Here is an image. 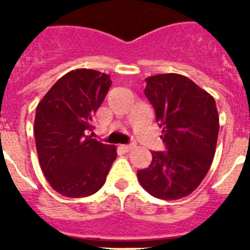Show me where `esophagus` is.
<instances>
[{"mask_svg":"<svg viewBox=\"0 0 250 250\" xmlns=\"http://www.w3.org/2000/svg\"><path fill=\"white\" fill-rule=\"evenodd\" d=\"M134 146H136L134 144H125V146H122V149L125 151H130Z\"/></svg>","mask_w":250,"mask_h":250,"instance_id":"obj_1","label":"esophagus"}]
</instances>
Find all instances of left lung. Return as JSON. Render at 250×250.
Segmentation results:
<instances>
[{"label":"left lung","mask_w":250,"mask_h":250,"mask_svg":"<svg viewBox=\"0 0 250 250\" xmlns=\"http://www.w3.org/2000/svg\"><path fill=\"white\" fill-rule=\"evenodd\" d=\"M146 81L144 93L163 129L167 151H151V164L137 176L157 199H183L201 184L213 160L220 130L216 102L179 74H159Z\"/></svg>","instance_id":"1"}]
</instances>
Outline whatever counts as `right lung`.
I'll return each mask as SVG.
<instances>
[{
  "label": "right lung",
  "instance_id": "right-lung-1",
  "mask_svg": "<svg viewBox=\"0 0 250 250\" xmlns=\"http://www.w3.org/2000/svg\"><path fill=\"white\" fill-rule=\"evenodd\" d=\"M112 81L96 70L65 74L37 106L34 138L50 186L66 197H86L104 186L117 158L114 146L86 136Z\"/></svg>",
  "mask_w": 250,
  "mask_h": 250
}]
</instances>
